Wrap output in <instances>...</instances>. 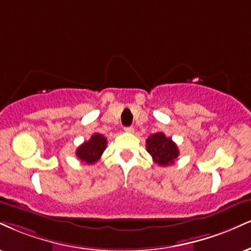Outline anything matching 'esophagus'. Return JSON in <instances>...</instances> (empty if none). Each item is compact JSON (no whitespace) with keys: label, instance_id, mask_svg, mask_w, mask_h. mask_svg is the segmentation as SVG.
I'll return each mask as SVG.
<instances>
[{"label":"esophagus","instance_id":"obj_1","mask_svg":"<svg viewBox=\"0 0 251 251\" xmlns=\"http://www.w3.org/2000/svg\"><path fill=\"white\" fill-rule=\"evenodd\" d=\"M124 131H125L126 133H133V132H134V128L132 127V126H128V127H125V128H124Z\"/></svg>","mask_w":251,"mask_h":251}]
</instances>
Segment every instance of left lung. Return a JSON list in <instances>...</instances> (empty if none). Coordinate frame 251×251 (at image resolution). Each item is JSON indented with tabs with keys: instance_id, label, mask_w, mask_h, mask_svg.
<instances>
[{
	"instance_id": "8db88e82",
	"label": "left lung",
	"mask_w": 251,
	"mask_h": 251,
	"mask_svg": "<svg viewBox=\"0 0 251 251\" xmlns=\"http://www.w3.org/2000/svg\"><path fill=\"white\" fill-rule=\"evenodd\" d=\"M146 150L152 155L155 164L170 166L179 155V150L171 138H167L162 132L150 135L146 140Z\"/></svg>"
}]
</instances>
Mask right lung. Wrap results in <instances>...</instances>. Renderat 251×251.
Here are the masks:
<instances>
[{"mask_svg": "<svg viewBox=\"0 0 251 251\" xmlns=\"http://www.w3.org/2000/svg\"><path fill=\"white\" fill-rule=\"evenodd\" d=\"M107 140L102 134L95 133L90 140L81 144L76 151L77 158L87 165L96 164L106 149Z\"/></svg>", "mask_w": 251, "mask_h": 251, "instance_id": "obj_1", "label": "right lung"}]
</instances>
